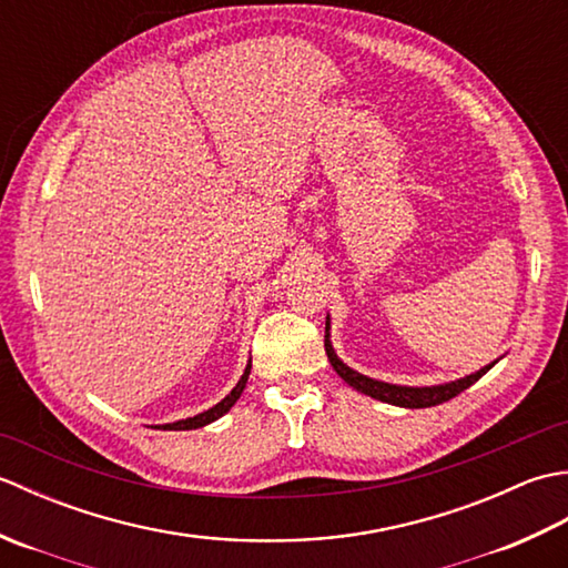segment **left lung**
Here are the masks:
<instances>
[{
    "label": "left lung",
    "mask_w": 568,
    "mask_h": 568,
    "mask_svg": "<svg viewBox=\"0 0 568 568\" xmlns=\"http://www.w3.org/2000/svg\"><path fill=\"white\" fill-rule=\"evenodd\" d=\"M324 352H327L329 364L334 366V371L339 373V376L356 388L358 393L376 397V400L383 403H390L397 407H432V405H442L446 400H452L458 393H464L466 388H470L480 376H486V373L496 366V361H493L490 366L480 368L476 373H470L466 378H458L452 383H444V385H429V388H407V385H393V383H383V381H373L368 376H361L358 371L348 368L344 361L334 354L332 342H329V317H327V327H324Z\"/></svg>",
    "instance_id": "obj_1"
}]
</instances>
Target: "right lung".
Instances as JSON below:
<instances>
[{
    "instance_id": "obj_1",
    "label": "right lung",
    "mask_w": 568,
    "mask_h": 568,
    "mask_svg": "<svg viewBox=\"0 0 568 568\" xmlns=\"http://www.w3.org/2000/svg\"><path fill=\"white\" fill-rule=\"evenodd\" d=\"M248 373H251V361H248V366H246V371H244V376H241V381L236 383V388H234L232 393H229L222 403H216L214 407H210L207 413H200V415H195V417L173 422V425H159L155 429H197V427L210 425V422H214V419H220L222 415H226L229 409L234 407V403L239 400V395L244 393L246 381H248Z\"/></svg>"
}]
</instances>
